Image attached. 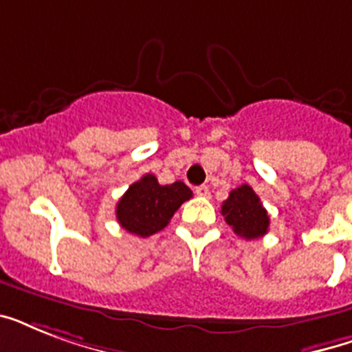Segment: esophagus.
Instances as JSON below:
<instances>
[{
  "mask_svg": "<svg viewBox=\"0 0 352 352\" xmlns=\"http://www.w3.org/2000/svg\"><path fill=\"white\" fill-rule=\"evenodd\" d=\"M195 193L199 197H210V188L208 186H197L195 188Z\"/></svg>",
  "mask_w": 352,
  "mask_h": 352,
  "instance_id": "esophagus-1",
  "label": "esophagus"
}]
</instances>
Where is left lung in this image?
I'll return each instance as SVG.
<instances>
[{
    "mask_svg": "<svg viewBox=\"0 0 352 352\" xmlns=\"http://www.w3.org/2000/svg\"><path fill=\"white\" fill-rule=\"evenodd\" d=\"M221 214L232 226V230L245 239H257L268 232L270 217L263 206L261 199L248 184L232 190L228 199L221 206Z\"/></svg>",
    "mask_w": 352,
    "mask_h": 352,
    "instance_id": "8db88e82",
    "label": "left lung"
}]
</instances>
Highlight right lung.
Wrapping results in <instances>:
<instances>
[{"mask_svg":"<svg viewBox=\"0 0 352 352\" xmlns=\"http://www.w3.org/2000/svg\"><path fill=\"white\" fill-rule=\"evenodd\" d=\"M192 199V190L184 182L159 184L157 177L148 173L133 182L117 204V219L122 228L138 237H149L168 226L181 204Z\"/></svg>","mask_w":352,"mask_h":352,"instance_id":"right-lung-1","label":"right lung"}]
</instances>
